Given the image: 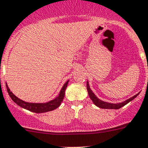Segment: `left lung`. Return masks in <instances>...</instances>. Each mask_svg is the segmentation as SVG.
<instances>
[{"mask_svg": "<svg viewBox=\"0 0 148 148\" xmlns=\"http://www.w3.org/2000/svg\"><path fill=\"white\" fill-rule=\"evenodd\" d=\"M87 91H88L89 96H90V99L92 101V102L94 103L95 106H97L99 108H102V109H114V110H118L119 108H122L125 105H126L127 103H129L130 101H133L135 98L137 97V95L139 94L137 93L136 95H135L133 97L130 98L129 99H127L126 101H123V102L121 103H116V104H113V103H109V102H106V101H104L101 100L99 98L93 93V92L92 91V90L90 89V85H89V82H87Z\"/></svg>", "mask_w": 148, "mask_h": 148, "instance_id": "left-lung-1", "label": "left lung"}]
</instances>
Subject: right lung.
<instances>
[{
    "label": "right lung",
    "instance_id": "add662e5",
    "mask_svg": "<svg viewBox=\"0 0 148 148\" xmlns=\"http://www.w3.org/2000/svg\"><path fill=\"white\" fill-rule=\"evenodd\" d=\"M68 82L69 81L64 83V86L61 88V91H60L59 94L56 98H55L53 100H51L48 102L46 103H30L21 100V99H18L17 96H15L12 92L10 91V89L8 87L7 84H6V90L7 92L10 95V98L12 99V101L15 103H16L18 106L21 107L22 108L29 110L31 112L36 113H46V112H49V111H52L53 110L58 108L60 105H61V102H62L63 99L64 98L65 90H66V87H67Z\"/></svg>",
    "mask_w": 148,
    "mask_h": 148
}]
</instances>
